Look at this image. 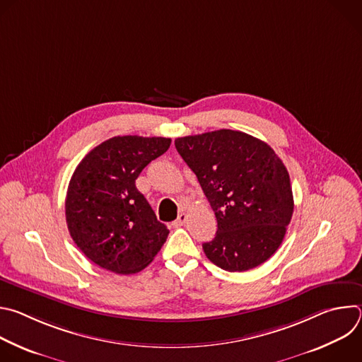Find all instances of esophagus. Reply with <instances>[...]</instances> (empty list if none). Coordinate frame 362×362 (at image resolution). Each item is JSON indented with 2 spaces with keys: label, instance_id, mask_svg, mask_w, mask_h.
Returning a JSON list of instances; mask_svg holds the SVG:
<instances>
[{
  "label": "esophagus",
  "instance_id": "esophagus-1",
  "mask_svg": "<svg viewBox=\"0 0 362 362\" xmlns=\"http://www.w3.org/2000/svg\"><path fill=\"white\" fill-rule=\"evenodd\" d=\"M186 221H187V215L186 214H180L177 216V219L173 222V226L175 228H180V226H183L186 223Z\"/></svg>",
  "mask_w": 362,
  "mask_h": 362
}]
</instances>
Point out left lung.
<instances>
[{
    "label": "left lung",
    "mask_w": 362,
    "mask_h": 362,
    "mask_svg": "<svg viewBox=\"0 0 362 362\" xmlns=\"http://www.w3.org/2000/svg\"><path fill=\"white\" fill-rule=\"evenodd\" d=\"M218 221L208 259L229 272L259 267L281 246L293 214L289 173L265 141L236 130L177 137Z\"/></svg>",
    "instance_id": "1"
}]
</instances>
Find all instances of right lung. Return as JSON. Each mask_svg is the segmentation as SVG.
Here are the masks:
<instances>
[{"label":"right lung","mask_w":362,"mask_h":362,"mask_svg":"<svg viewBox=\"0 0 362 362\" xmlns=\"http://www.w3.org/2000/svg\"><path fill=\"white\" fill-rule=\"evenodd\" d=\"M166 137L117 136L94 147L67 189L66 221L77 247L103 269L129 275L144 269L168 239L146 197L141 170L170 147Z\"/></svg>","instance_id":"1"}]
</instances>
